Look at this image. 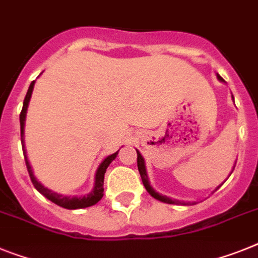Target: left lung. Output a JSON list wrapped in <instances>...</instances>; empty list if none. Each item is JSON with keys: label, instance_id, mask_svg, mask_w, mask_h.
I'll return each mask as SVG.
<instances>
[{"label": "left lung", "instance_id": "left-lung-1", "mask_svg": "<svg viewBox=\"0 0 258 258\" xmlns=\"http://www.w3.org/2000/svg\"><path fill=\"white\" fill-rule=\"evenodd\" d=\"M216 77H218V80H219V81L224 82V80H223L219 75H216ZM232 99H233V96H232ZM136 153H138V169H139L140 177H142L143 185H144V187H146L147 191H148L149 194H151V196L153 197V198L157 199V201H160V202L169 203V205H189L190 202H181V201H177V199H172V198H169V197L162 196V194H159V192L156 191V190L153 189L152 186H151V183H149L148 174H147V169H146V162H144V157H143L142 153H140L139 151H138V149H136ZM235 164H236V162H235ZM233 168H235V166H233ZM233 168H232V172H233ZM232 172H231V173H232ZM231 173H229V176H231ZM224 182H226V181H224ZM222 185H223V183H222ZM222 185L218 186V187H216V189L214 190V191H216V190L219 189V187ZM194 203H196V202H194Z\"/></svg>", "mask_w": 258, "mask_h": 258}]
</instances>
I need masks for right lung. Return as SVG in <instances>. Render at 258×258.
<instances>
[{
  "mask_svg": "<svg viewBox=\"0 0 258 258\" xmlns=\"http://www.w3.org/2000/svg\"><path fill=\"white\" fill-rule=\"evenodd\" d=\"M34 85H35V81H32L30 84V88L27 90V94L25 97V101H23V107L22 111H21V115H19V122H21V142H22V149L23 155H25V161L26 166H27V170H29L30 178H31L32 185L35 186V189L38 190L40 194L45 197L47 199H49L51 202H53L55 205L60 207H64V209L68 210H77V209H85V207H90L93 205L98 203L103 197V179H105V173L107 166L111 164L115 157L118 156L119 151H116L115 153L107 156L106 159L102 160V162L99 164V166L96 170V176H94V186L93 189L85 194V196L81 197H71V196H62L59 192L53 191V190L45 187L42 182H39L36 177L34 176V172L31 169V165H30L29 157H27V153H26V147H25V122H26V114H27V109H29L30 99H31L32 90H34Z\"/></svg>",
  "mask_w": 258,
  "mask_h": 258,
  "instance_id": "obj_1",
  "label": "right lung"
}]
</instances>
